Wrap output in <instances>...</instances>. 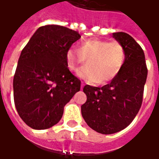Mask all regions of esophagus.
Listing matches in <instances>:
<instances>
[{
    "mask_svg": "<svg viewBox=\"0 0 159 159\" xmlns=\"http://www.w3.org/2000/svg\"><path fill=\"white\" fill-rule=\"evenodd\" d=\"M83 87H84V83L82 82V83H81V89H83Z\"/></svg>",
    "mask_w": 159,
    "mask_h": 159,
    "instance_id": "34e87169",
    "label": "esophagus"
}]
</instances>
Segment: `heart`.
I'll use <instances>...</instances> for the list:
<instances>
[{
  "mask_svg": "<svg viewBox=\"0 0 159 159\" xmlns=\"http://www.w3.org/2000/svg\"><path fill=\"white\" fill-rule=\"evenodd\" d=\"M125 59V49L120 42L105 40H87L77 50L70 48L66 52V66L71 71H76L87 59V66L78 70L76 75L89 83H105L113 79L124 66Z\"/></svg>",
  "mask_w": 159,
  "mask_h": 159,
  "instance_id": "obj_1",
  "label": "heart"
}]
</instances>
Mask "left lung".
<instances>
[{"label":"left lung","instance_id":"8db88e82","mask_svg":"<svg viewBox=\"0 0 159 159\" xmlns=\"http://www.w3.org/2000/svg\"><path fill=\"white\" fill-rule=\"evenodd\" d=\"M112 37L125 49L124 66L109 84L84 86L87 101L81 107L87 124L103 134L119 132L131 123L141 107L147 76L145 54L135 40L124 32L112 33Z\"/></svg>","mask_w":159,"mask_h":159}]
</instances>
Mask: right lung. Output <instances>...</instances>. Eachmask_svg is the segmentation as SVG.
I'll list each match as a JSON object with an SVG mask.
<instances>
[{"label":"right lung","instance_id":"1","mask_svg":"<svg viewBox=\"0 0 159 159\" xmlns=\"http://www.w3.org/2000/svg\"><path fill=\"white\" fill-rule=\"evenodd\" d=\"M81 38L60 25L36 30L21 52L13 77L19 117L34 129H47L61 119L64 107L81 88L66 66V52Z\"/></svg>","mask_w":159,"mask_h":159}]
</instances>
